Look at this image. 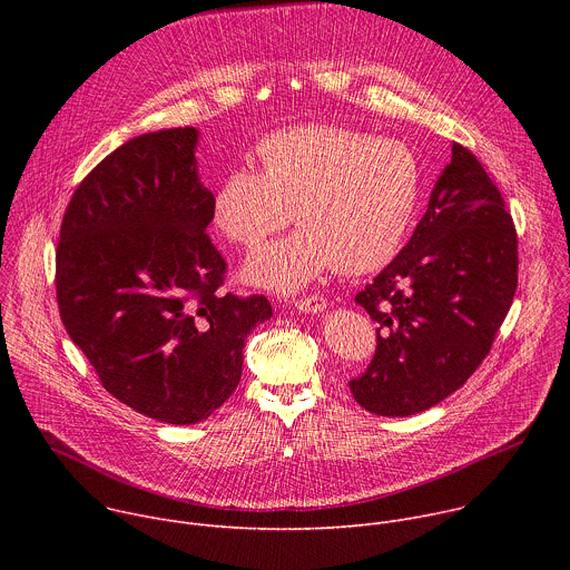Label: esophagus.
<instances>
[{
  "label": "esophagus",
  "mask_w": 570,
  "mask_h": 570,
  "mask_svg": "<svg viewBox=\"0 0 570 570\" xmlns=\"http://www.w3.org/2000/svg\"><path fill=\"white\" fill-rule=\"evenodd\" d=\"M327 304H330V299L324 297V295H320V293L304 295V297L295 299V308H299L302 313H320V311L327 308Z\"/></svg>",
  "instance_id": "obj_1"
}]
</instances>
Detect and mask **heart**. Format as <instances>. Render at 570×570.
Returning a JSON list of instances; mask_svg holds the SVG:
<instances>
[{"label": "heart", "instance_id": "b5f03b06", "mask_svg": "<svg viewBox=\"0 0 570 570\" xmlns=\"http://www.w3.org/2000/svg\"><path fill=\"white\" fill-rule=\"evenodd\" d=\"M259 171L236 167L214 194V225L234 246L257 250L291 223L299 227L257 253L243 275L297 291L332 266L361 275L401 248L420 200L415 153L392 137L306 124L259 139Z\"/></svg>", "mask_w": 570, "mask_h": 570}]
</instances>
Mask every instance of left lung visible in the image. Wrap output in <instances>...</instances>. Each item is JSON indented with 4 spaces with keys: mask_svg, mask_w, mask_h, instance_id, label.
<instances>
[{
    "mask_svg": "<svg viewBox=\"0 0 570 570\" xmlns=\"http://www.w3.org/2000/svg\"><path fill=\"white\" fill-rule=\"evenodd\" d=\"M517 277L519 240L505 198L455 141L411 240L356 293L376 322V350L350 381L354 399L383 417L433 409L490 354Z\"/></svg>",
    "mask_w": 570,
    "mask_h": 570,
    "instance_id": "obj_1",
    "label": "left lung"
}]
</instances>
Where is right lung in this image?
Returning a JSON list of instances; mask_svg holds the SVG:
<instances>
[{
	"mask_svg": "<svg viewBox=\"0 0 570 570\" xmlns=\"http://www.w3.org/2000/svg\"><path fill=\"white\" fill-rule=\"evenodd\" d=\"M198 130L139 135L80 180L56 248L69 338L128 409L167 424L207 420L240 381L243 343L273 315L266 295L225 293L196 174Z\"/></svg>",
	"mask_w": 570,
	"mask_h": 570,
	"instance_id": "1",
	"label": "right lung"
}]
</instances>
